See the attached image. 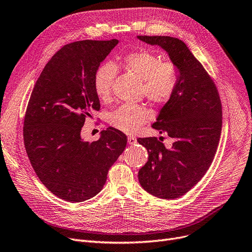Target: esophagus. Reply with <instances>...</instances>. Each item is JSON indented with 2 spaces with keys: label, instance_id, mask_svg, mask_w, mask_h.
I'll list each match as a JSON object with an SVG mask.
<instances>
[{
  "label": "esophagus",
  "instance_id": "esophagus-1",
  "mask_svg": "<svg viewBox=\"0 0 252 252\" xmlns=\"http://www.w3.org/2000/svg\"><path fill=\"white\" fill-rule=\"evenodd\" d=\"M137 142V139L135 138V137H133V136H129V137H127V143L129 144V145H133V144H135Z\"/></svg>",
  "mask_w": 252,
  "mask_h": 252
}]
</instances>
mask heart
Wrapping results in <instances>:
<instances>
[{
    "label": "heart",
    "instance_id": "b5f03b06",
    "mask_svg": "<svg viewBox=\"0 0 252 252\" xmlns=\"http://www.w3.org/2000/svg\"><path fill=\"white\" fill-rule=\"evenodd\" d=\"M122 67L142 81V94L155 104L168 103L177 91L180 80L179 70L173 62H162L159 56L148 50L126 54L120 60ZM112 63H104L95 70L94 86L102 101L110 100L112 84L116 76ZM149 118V112L140 105L125 104L109 114V123L122 132L132 134Z\"/></svg>",
    "mask_w": 252,
    "mask_h": 252
}]
</instances>
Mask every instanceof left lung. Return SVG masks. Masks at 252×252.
<instances>
[{"label": "left lung", "mask_w": 252, "mask_h": 252, "mask_svg": "<svg viewBox=\"0 0 252 252\" xmlns=\"http://www.w3.org/2000/svg\"><path fill=\"white\" fill-rule=\"evenodd\" d=\"M165 49L177 65L180 80L172 99L160 109L153 128L172 138L171 147L156 137L139 138L148 160L138 173L141 187L161 199L187 193L211 166L220 143L222 107L217 87L185 43L169 36H138Z\"/></svg>", "instance_id": "left-lung-1"}]
</instances>
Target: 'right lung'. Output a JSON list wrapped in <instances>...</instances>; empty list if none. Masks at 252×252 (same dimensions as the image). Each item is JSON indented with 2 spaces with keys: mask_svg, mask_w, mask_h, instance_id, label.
Wrapping results in <instances>:
<instances>
[{
  "mask_svg": "<svg viewBox=\"0 0 252 252\" xmlns=\"http://www.w3.org/2000/svg\"><path fill=\"white\" fill-rule=\"evenodd\" d=\"M118 40H82L63 46L46 63L32 92L24 141L32 169L58 198L83 202L99 193L126 136L108 127L101 138H81L85 118L101 105L94 76Z\"/></svg>",
  "mask_w": 252,
  "mask_h": 252,
  "instance_id": "right-lung-1",
  "label": "right lung"
}]
</instances>
